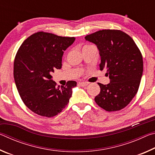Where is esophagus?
I'll use <instances>...</instances> for the list:
<instances>
[{"label":"esophagus","instance_id":"esophagus-1","mask_svg":"<svg viewBox=\"0 0 155 155\" xmlns=\"http://www.w3.org/2000/svg\"><path fill=\"white\" fill-rule=\"evenodd\" d=\"M88 84H89L88 83H86V82H79L78 83V85L82 86V87H84V86H87Z\"/></svg>","mask_w":155,"mask_h":155}]
</instances>
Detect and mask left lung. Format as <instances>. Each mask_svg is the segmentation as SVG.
<instances>
[{
	"mask_svg": "<svg viewBox=\"0 0 155 155\" xmlns=\"http://www.w3.org/2000/svg\"><path fill=\"white\" fill-rule=\"evenodd\" d=\"M95 44L101 56L100 69L107 70L110 83H98L101 92L95 97L99 107L107 111L127 106L137 94L143 73L142 55L134 40L120 30L105 29L85 37Z\"/></svg>",
	"mask_w": 155,
	"mask_h": 155,
	"instance_id": "left-lung-1",
	"label": "left lung"
}]
</instances>
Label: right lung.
I'll return each instance as SVG.
<instances>
[{"mask_svg":"<svg viewBox=\"0 0 155 155\" xmlns=\"http://www.w3.org/2000/svg\"><path fill=\"white\" fill-rule=\"evenodd\" d=\"M75 40L72 37L38 32L24 41L14 64V77L21 99L28 109L41 116L57 115L69 103L77 82L58 86L52 73L61 69L64 51Z\"/></svg>","mask_w":155,"mask_h":155,"instance_id":"1","label":"right lung"}]
</instances>
